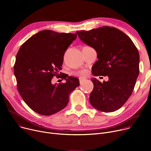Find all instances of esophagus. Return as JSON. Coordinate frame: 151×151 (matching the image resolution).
Instances as JSON below:
<instances>
[{
    "label": "esophagus",
    "mask_w": 151,
    "mask_h": 151,
    "mask_svg": "<svg viewBox=\"0 0 151 151\" xmlns=\"http://www.w3.org/2000/svg\"><path fill=\"white\" fill-rule=\"evenodd\" d=\"M85 79H86L83 78H79V82H80V83H81L82 82H83Z\"/></svg>",
    "instance_id": "obj_1"
}]
</instances>
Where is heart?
Masks as SVG:
<instances>
[{"instance_id": "obj_1", "label": "heart", "mask_w": 151, "mask_h": 151, "mask_svg": "<svg viewBox=\"0 0 151 151\" xmlns=\"http://www.w3.org/2000/svg\"><path fill=\"white\" fill-rule=\"evenodd\" d=\"M87 74H88V71L86 69L81 70L76 73V75L79 76L80 77H85L86 76H87Z\"/></svg>"}]
</instances>
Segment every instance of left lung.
I'll list each match as a JSON object with an SVG mask.
<instances>
[{
  "mask_svg": "<svg viewBox=\"0 0 151 151\" xmlns=\"http://www.w3.org/2000/svg\"><path fill=\"white\" fill-rule=\"evenodd\" d=\"M79 39L94 48L98 61L92 72L95 76H108L101 83L91 79L93 89L89 101L98 110L112 112L121 108L131 95L139 75V55L130 38L115 27L104 26L90 31H77Z\"/></svg>",
  "mask_w": 151,
  "mask_h": 151,
  "instance_id": "1",
  "label": "left lung"
}]
</instances>
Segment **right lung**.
<instances>
[{"instance_id": "add662e5", "label": "right lung", "mask_w": 151, "mask_h": 151, "mask_svg": "<svg viewBox=\"0 0 151 151\" xmlns=\"http://www.w3.org/2000/svg\"><path fill=\"white\" fill-rule=\"evenodd\" d=\"M76 37V33L45 29L29 37L20 47L14 65L17 88L35 112L48 116L61 111L67 105L70 93L79 85L78 78L59 73L65 52ZM55 76L66 82L53 85L51 81Z\"/></svg>"}]
</instances>
